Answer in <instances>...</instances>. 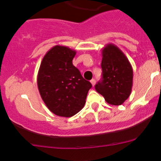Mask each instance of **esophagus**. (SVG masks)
<instances>
[{"mask_svg":"<svg viewBox=\"0 0 161 161\" xmlns=\"http://www.w3.org/2000/svg\"><path fill=\"white\" fill-rule=\"evenodd\" d=\"M90 82H91V84H92V86H95V84H96V80H95V79H92V80L90 81Z\"/></svg>","mask_w":161,"mask_h":161,"instance_id":"esophagus-1","label":"esophagus"}]
</instances>
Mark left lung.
<instances>
[{
	"mask_svg": "<svg viewBox=\"0 0 161 161\" xmlns=\"http://www.w3.org/2000/svg\"><path fill=\"white\" fill-rule=\"evenodd\" d=\"M102 81L96 84L97 92L107 103L121 105L129 98L132 88L133 71L127 57L114 44L102 49Z\"/></svg>",
	"mask_w": 161,
	"mask_h": 161,
	"instance_id": "8db88e82",
	"label": "left lung"
}]
</instances>
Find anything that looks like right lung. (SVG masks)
Listing matches in <instances>:
<instances>
[{"mask_svg": "<svg viewBox=\"0 0 161 161\" xmlns=\"http://www.w3.org/2000/svg\"><path fill=\"white\" fill-rule=\"evenodd\" d=\"M75 50L56 45L43 57L37 75L38 90L52 113L69 118L83 108L92 85L72 64Z\"/></svg>", "mask_w": 161, "mask_h": 161, "instance_id": "1", "label": "right lung"}]
</instances>
